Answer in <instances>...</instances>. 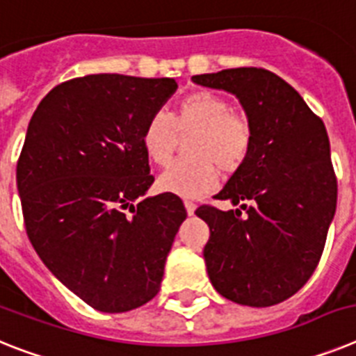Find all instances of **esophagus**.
<instances>
[{
	"label": "esophagus",
	"mask_w": 356,
	"mask_h": 356,
	"mask_svg": "<svg viewBox=\"0 0 356 356\" xmlns=\"http://www.w3.org/2000/svg\"><path fill=\"white\" fill-rule=\"evenodd\" d=\"M184 208H186V211H188V215H193V213H195V209H197V206H195V202H191V200H184Z\"/></svg>",
	"instance_id": "1"
}]
</instances>
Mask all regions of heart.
<instances>
[{"label": "heart", "mask_w": 356, "mask_h": 356, "mask_svg": "<svg viewBox=\"0 0 356 356\" xmlns=\"http://www.w3.org/2000/svg\"><path fill=\"white\" fill-rule=\"evenodd\" d=\"M197 129L186 145L190 157L165 170L157 179V188L184 199L206 195L222 172H234L249 156L252 127L249 120L224 97L209 91L191 92L182 98L166 116L152 114L141 132V147L154 165H168L175 148V132Z\"/></svg>", "instance_id": "heart-1"}]
</instances>
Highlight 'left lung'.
Returning a JSON list of instances; mask_svg holds the SVG:
<instances>
[{
	"instance_id": "8db88e82",
	"label": "left lung",
	"mask_w": 356,
	"mask_h": 356,
	"mask_svg": "<svg viewBox=\"0 0 356 356\" xmlns=\"http://www.w3.org/2000/svg\"><path fill=\"white\" fill-rule=\"evenodd\" d=\"M191 80L234 95L252 127L249 156L216 195L240 208L200 206L195 211L209 225L208 276L229 301L272 307L310 280L335 216L337 179L326 127L272 71L234 67Z\"/></svg>"
}]
</instances>
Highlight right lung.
I'll use <instances>...</instances> for the list:
<instances>
[{
	"label": "right lung",
	"instance_id": "obj_1",
	"mask_svg": "<svg viewBox=\"0 0 356 356\" xmlns=\"http://www.w3.org/2000/svg\"><path fill=\"white\" fill-rule=\"evenodd\" d=\"M175 91L174 79L80 76L51 89L26 129L15 174L26 234L98 312L134 310L159 292L186 218L174 193L141 199L154 182L141 132Z\"/></svg>",
	"mask_w": 356,
	"mask_h": 356
}]
</instances>
